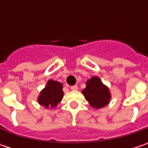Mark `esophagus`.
<instances>
[{
	"label": "esophagus",
	"instance_id": "34e87169",
	"mask_svg": "<svg viewBox=\"0 0 148 148\" xmlns=\"http://www.w3.org/2000/svg\"><path fill=\"white\" fill-rule=\"evenodd\" d=\"M77 89H78V86H77V85L71 86V90H77Z\"/></svg>",
	"mask_w": 148,
	"mask_h": 148
}]
</instances>
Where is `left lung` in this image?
Returning <instances> with one entry per match:
<instances>
[{
	"label": "left lung",
	"mask_w": 148,
	"mask_h": 148,
	"mask_svg": "<svg viewBox=\"0 0 148 148\" xmlns=\"http://www.w3.org/2000/svg\"><path fill=\"white\" fill-rule=\"evenodd\" d=\"M86 99L91 107L100 109L110 102V94L109 89L103 85L99 77L90 78L86 82V87L82 90Z\"/></svg>",
	"instance_id": "1"
}]
</instances>
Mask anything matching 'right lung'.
Instances as JSON below:
<instances>
[{
    "mask_svg": "<svg viewBox=\"0 0 148 148\" xmlns=\"http://www.w3.org/2000/svg\"><path fill=\"white\" fill-rule=\"evenodd\" d=\"M63 97L62 85L60 82L49 80L38 97V103L46 108L53 109Z\"/></svg>",
    "mask_w": 148,
    "mask_h": 148,
    "instance_id": "1",
    "label": "right lung"
}]
</instances>
